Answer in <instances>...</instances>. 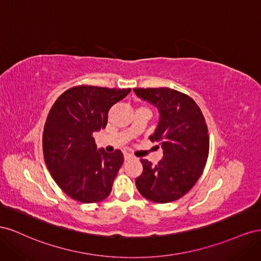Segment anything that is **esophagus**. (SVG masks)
I'll return each instance as SVG.
<instances>
[{"label": "esophagus", "mask_w": 261, "mask_h": 261, "mask_svg": "<svg viewBox=\"0 0 261 261\" xmlns=\"http://www.w3.org/2000/svg\"><path fill=\"white\" fill-rule=\"evenodd\" d=\"M132 158H133V155H132V154H129V153H125V154H124V159H125L126 161L129 160V159H132Z\"/></svg>", "instance_id": "obj_1"}]
</instances>
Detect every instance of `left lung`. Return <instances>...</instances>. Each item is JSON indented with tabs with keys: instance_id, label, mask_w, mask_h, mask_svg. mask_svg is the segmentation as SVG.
Returning a JSON list of instances; mask_svg holds the SVG:
<instances>
[{
	"instance_id": "obj_1",
	"label": "left lung",
	"mask_w": 261,
	"mask_h": 261,
	"mask_svg": "<svg viewBox=\"0 0 261 261\" xmlns=\"http://www.w3.org/2000/svg\"><path fill=\"white\" fill-rule=\"evenodd\" d=\"M160 111L151 141H159L163 158L152 163L140 159L143 173L136 178L141 196L167 203L186 195L198 180L209 154V133L200 108L187 94L171 88H134Z\"/></svg>"
}]
</instances>
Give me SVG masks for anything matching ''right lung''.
Listing matches in <instances>:
<instances>
[{"mask_svg":"<svg viewBox=\"0 0 261 261\" xmlns=\"http://www.w3.org/2000/svg\"><path fill=\"white\" fill-rule=\"evenodd\" d=\"M129 91L75 86L52 106L42 135L44 161L55 183L72 199L93 203L111 193L124 156L121 150H97L92 135L106 128L109 110Z\"/></svg>","mask_w":261,"mask_h":261,"instance_id":"right-lung-1","label":"right lung"}]
</instances>
